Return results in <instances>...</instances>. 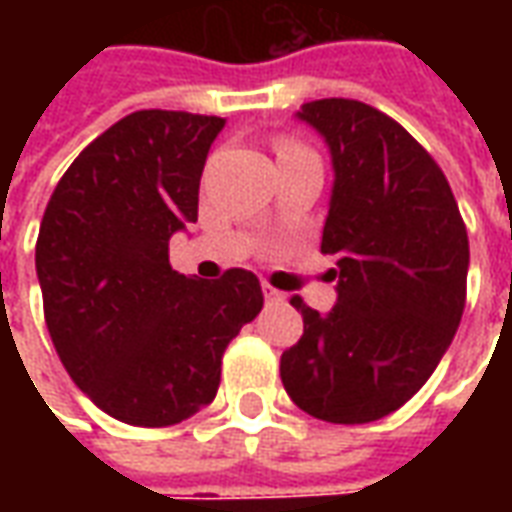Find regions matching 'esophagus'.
Segmentation results:
<instances>
[{
    "label": "esophagus",
    "instance_id": "34e87169",
    "mask_svg": "<svg viewBox=\"0 0 512 512\" xmlns=\"http://www.w3.org/2000/svg\"><path fill=\"white\" fill-rule=\"evenodd\" d=\"M263 296H266L268 304H279V301H285V293H279L277 288H271V285H266V282H263Z\"/></svg>",
    "mask_w": 512,
    "mask_h": 512
}]
</instances>
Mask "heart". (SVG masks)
I'll return each mask as SVG.
<instances>
[{
	"label": "heart",
	"mask_w": 512,
	"mask_h": 512,
	"mask_svg": "<svg viewBox=\"0 0 512 512\" xmlns=\"http://www.w3.org/2000/svg\"><path fill=\"white\" fill-rule=\"evenodd\" d=\"M282 150H293V145H285V147H282Z\"/></svg>",
	"instance_id": "obj_1"
}]
</instances>
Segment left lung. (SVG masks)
<instances>
[{"label": "left lung", "instance_id": "left-lung-1", "mask_svg": "<svg viewBox=\"0 0 512 512\" xmlns=\"http://www.w3.org/2000/svg\"><path fill=\"white\" fill-rule=\"evenodd\" d=\"M296 117L332 153L321 252L337 257V304L321 315L290 299L304 334L279 376L310 417L376 422L417 395L458 332L466 224L439 164L392 117L351 98L310 101Z\"/></svg>", "mask_w": 512, "mask_h": 512}]
</instances>
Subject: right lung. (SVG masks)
Listing matches in <instances>:
<instances>
[{"instance_id": "add662e5", "label": "right lung", "mask_w": 512, "mask_h": 512, "mask_svg": "<svg viewBox=\"0 0 512 512\" xmlns=\"http://www.w3.org/2000/svg\"><path fill=\"white\" fill-rule=\"evenodd\" d=\"M222 128L224 117L164 109L117 120L76 156L40 222L51 343L73 384L128 425L167 428L208 406L224 348L263 310L252 271L202 282L169 266Z\"/></svg>"}]
</instances>
